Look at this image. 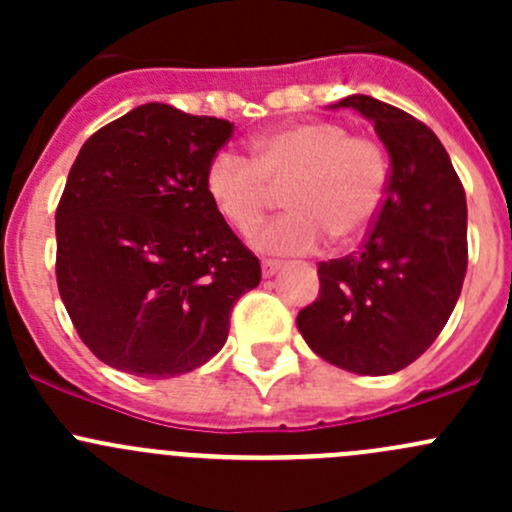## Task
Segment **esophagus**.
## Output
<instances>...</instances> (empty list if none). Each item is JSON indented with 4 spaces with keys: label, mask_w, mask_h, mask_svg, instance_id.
I'll return each instance as SVG.
<instances>
[{
    "label": "esophagus",
    "mask_w": 512,
    "mask_h": 512,
    "mask_svg": "<svg viewBox=\"0 0 512 512\" xmlns=\"http://www.w3.org/2000/svg\"><path fill=\"white\" fill-rule=\"evenodd\" d=\"M282 270V262L262 260V277H275Z\"/></svg>",
    "instance_id": "esophagus-1"
}]
</instances>
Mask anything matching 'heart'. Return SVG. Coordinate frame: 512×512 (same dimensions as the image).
<instances>
[{
  "mask_svg": "<svg viewBox=\"0 0 512 512\" xmlns=\"http://www.w3.org/2000/svg\"><path fill=\"white\" fill-rule=\"evenodd\" d=\"M285 188L289 213L252 232L250 242L270 255H302L324 245L359 240L389 188V160L369 138L352 136L342 123L307 121L262 133L252 160L218 153L205 173V190L220 218L247 232Z\"/></svg>",
  "mask_w": 512,
  "mask_h": 512,
  "instance_id": "heart-1",
  "label": "heart"
}]
</instances>
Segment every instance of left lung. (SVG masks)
<instances>
[{
	"label": "left lung",
	"mask_w": 512,
	"mask_h": 512,
	"mask_svg": "<svg viewBox=\"0 0 512 512\" xmlns=\"http://www.w3.org/2000/svg\"><path fill=\"white\" fill-rule=\"evenodd\" d=\"M374 123L389 188L356 255L319 262V297L297 314L314 354L361 376L406 369L446 327L468 267L466 193L426 123L374 96L332 103Z\"/></svg>",
	"instance_id": "obj_1"
}]
</instances>
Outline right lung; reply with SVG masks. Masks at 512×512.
Listing matches in <instances>:
<instances>
[{
	"mask_svg": "<svg viewBox=\"0 0 512 512\" xmlns=\"http://www.w3.org/2000/svg\"><path fill=\"white\" fill-rule=\"evenodd\" d=\"M232 123L143 103L96 131L56 210V282L86 347L143 379L188 374L223 349L260 260L205 190Z\"/></svg>",
	"mask_w": 512,
	"mask_h": 512,
	"instance_id": "1",
	"label": "right lung"
}]
</instances>
